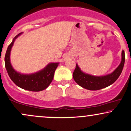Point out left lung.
<instances>
[{"instance_id":"left-lung-1","label":"left lung","mask_w":131,"mask_h":131,"mask_svg":"<svg viewBox=\"0 0 131 131\" xmlns=\"http://www.w3.org/2000/svg\"><path fill=\"white\" fill-rule=\"evenodd\" d=\"M125 54L122 51L120 64L112 73L104 76H93L84 73L81 70L77 64L73 73V78L75 82L83 88L88 90L96 91L104 88L113 84L118 79L123 69Z\"/></svg>"}]
</instances>
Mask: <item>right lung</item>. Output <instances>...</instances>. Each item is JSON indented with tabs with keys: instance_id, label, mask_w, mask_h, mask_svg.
<instances>
[{
	"instance_id": "right-lung-1",
	"label": "right lung",
	"mask_w": 131,
	"mask_h": 131,
	"mask_svg": "<svg viewBox=\"0 0 131 131\" xmlns=\"http://www.w3.org/2000/svg\"><path fill=\"white\" fill-rule=\"evenodd\" d=\"M22 33L15 37L13 41L9 45L5 56V65L9 77L16 85L24 90L30 91H40L50 85L54 77V74L58 62L50 63L40 71L32 74H21L15 71L10 63V51L16 38Z\"/></svg>"
}]
</instances>
